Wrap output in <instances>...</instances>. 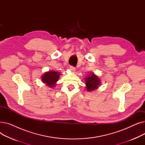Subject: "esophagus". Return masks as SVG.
<instances>
[{
    "mask_svg": "<svg viewBox=\"0 0 145 145\" xmlns=\"http://www.w3.org/2000/svg\"><path fill=\"white\" fill-rule=\"evenodd\" d=\"M70 69H71V71H72V72H74V71H75V67H73V66H70Z\"/></svg>",
    "mask_w": 145,
    "mask_h": 145,
    "instance_id": "esophagus-1",
    "label": "esophagus"
}]
</instances>
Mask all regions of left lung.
<instances>
[{"instance_id": "1", "label": "left lung", "mask_w": 145, "mask_h": 145, "mask_svg": "<svg viewBox=\"0 0 145 145\" xmlns=\"http://www.w3.org/2000/svg\"><path fill=\"white\" fill-rule=\"evenodd\" d=\"M86 89L88 92H91L97 89L100 85L101 80L93 73L90 74L89 76L85 78Z\"/></svg>"}]
</instances>
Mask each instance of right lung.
I'll return each mask as SVG.
<instances>
[{
	"label": "right lung",
	"instance_id": "obj_1",
	"mask_svg": "<svg viewBox=\"0 0 145 145\" xmlns=\"http://www.w3.org/2000/svg\"><path fill=\"white\" fill-rule=\"evenodd\" d=\"M60 73L56 71H49L44 73L42 76V82L50 88H54L60 77Z\"/></svg>",
	"mask_w": 145,
	"mask_h": 145
}]
</instances>
